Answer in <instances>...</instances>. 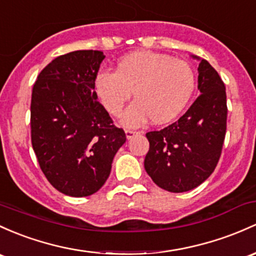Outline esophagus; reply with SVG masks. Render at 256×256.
I'll return each instance as SVG.
<instances>
[{"instance_id":"obj_1","label":"esophagus","mask_w":256,"mask_h":256,"mask_svg":"<svg viewBox=\"0 0 256 256\" xmlns=\"http://www.w3.org/2000/svg\"><path fill=\"white\" fill-rule=\"evenodd\" d=\"M136 134H138V132L130 130V129H127V130H126V136H127V139H132Z\"/></svg>"}]
</instances>
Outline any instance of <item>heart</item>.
<instances>
[{"mask_svg": "<svg viewBox=\"0 0 256 256\" xmlns=\"http://www.w3.org/2000/svg\"><path fill=\"white\" fill-rule=\"evenodd\" d=\"M195 89L189 63L168 54L136 51L123 57L116 70L96 76L95 92L105 110L120 116L132 92L136 98L123 114V126L136 128L151 118L156 124L176 118L188 105Z\"/></svg>", "mask_w": 256, "mask_h": 256, "instance_id": "obj_1", "label": "heart"}]
</instances>
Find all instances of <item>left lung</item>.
Returning a JSON list of instances; mask_svg holds the SVG:
<instances>
[{
    "mask_svg": "<svg viewBox=\"0 0 256 256\" xmlns=\"http://www.w3.org/2000/svg\"><path fill=\"white\" fill-rule=\"evenodd\" d=\"M199 61L200 96L177 122L161 130L149 132L145 171L158 186L183 193L200 186L215 170L226 136V88L215 68Z\"/></svg>",
    "mask_w": 256,
    "mask_h": 256,
    "instance_id": "1",
    "label": "left lung"
}]
</instances>
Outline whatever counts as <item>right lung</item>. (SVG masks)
I'll list each match as a JSON object with an SVG mask.
<instances>
[{
	"mask_svg": "<svg viewBox=\"0 0 256 256\" xmlns=\"http://www.w3.org/2000/svg\"><path fill=\"white\" fill-rule=\"evenodd\" d=\"M104 58L94 50L62 54L41 70L32 86V149L48 182L70 196L96 193L126 142L124 132L114 124L95 92Z\"/></svg>",
	"mask_w": 256,
	"mask_h": 256,
	"instance_id": "right-lung-1",
	"label": "right lung"
}]
</instances>
